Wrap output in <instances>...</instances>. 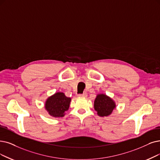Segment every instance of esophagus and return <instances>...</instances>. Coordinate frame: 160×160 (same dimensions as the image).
<instances>
[{
    "instance_id": "1",
    "label": "esophagus",
    "mask_w": 160,
    "mask_h": 160,
    "mask_svg": "<svg viewBox=\"0 0 160 160\" xmlns=\"http://www.w3.org/2000/svg\"><path fill=\"white\" fill-rule=\"evenodd\" d=\"M87 96V94L86 92H83L82 94H79L78 97H86Z\"/></svg>"
}]
</instances>
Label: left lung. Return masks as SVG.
<instances>
[{"mask_svg":"<svg viewBox=\"0 0 160 160\" xmlns=\"http://www.w3.org/2000/svg\"><path fill=\"white\" fill-rule=\"evenodd\" d=\"M116 107L114 102L105 94H98L94 100V109L100 116H108Z\"/></svg>","mask_w":160,"mask_h":160,"instance_id":"1","label":"left lung"}]
</instances>
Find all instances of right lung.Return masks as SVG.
Wrapping results in <instances>:
<instances>
[{
    "instance_id": "right-lung-1",
    "label": "right lung",
    "mask_w": 160,
    "mask_h": 160,
    "mask_svg": "<svg viewBox=\"0 0 160 160\" xmlns=\"http://www.w3.org/2000/svg\"><path fill=\"white\" fill-rule=\"evenodd\" d=\"M70 101L71 98L66 97L63 92H57L47 99L45 108L50 116L63 117L69 109Z\"/></svg>"
}]
</instances>
